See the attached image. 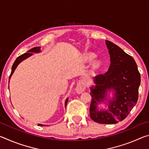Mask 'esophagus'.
Segmentation results:
<instances>
[{
	"instance_id": "esophagus-1",
	"label": "esophagus",
	"mask_w": 149,
	"mask_h": 149,
	"mask_svg": "<svg viewBox=\"0 0 149 149\" xmlns=\"http://www.w3.org/2000/svg\"><path fill=\"white\" fill-rule=\"evenodd\" d=\"M85 89V84H84V82L80 81L77 84L76 88H75V91H76L78 94H81V93H82L84 91Z\"/></svg>"
}]
</instances>
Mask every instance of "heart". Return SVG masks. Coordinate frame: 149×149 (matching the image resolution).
<instances>
[{
	"label": "heart",
	"mask_w": 149,
	"mask_h": 149,
	"mask_svg": "<svg viewBox=\"0 0 149 149\" xmlns=\"http://www.w3.org/2000/svg\"><path fill=\"white\" fill-rule=\"evenodd\" d=\"M93 58H94V56H93V55H90L89 56V60H92ZM99 66V64L98 62H95L94 63V64H93V68H97Z\"/></svg>",
	"instance_id": "1"
}]
</instances>
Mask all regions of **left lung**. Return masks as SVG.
<instances>
[{"mask_svg":"<svg viewBox=\"0 0 149 149\" xmlns=\"http://www.w3.org/2000/svg\"><path fill=\"white\" fill-rule=\"evenodd\" d=\"M106 45L110 65L104 74L93 78L95 85L90 88V117L95 122L114 124L124 120L137 103L141 76L132 56L107 40ZM111 91L114 94L112 98L109 95ZM102 103L107 109L99 108Z\"/></svg>","mask_w":149,"mask_h":149,"instance_id":"1","label":"left lung"}]
</instances>
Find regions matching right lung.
Wrapping results in <instances>:
<instances>
[{
    "mask_svg": "<svg viewBox=\"0 0 149 149\" xmlns=\"http://www.w3.org/2000/svg\"><path fill=\"white\" fill-rule=\"evenodd\" d=\"M39 52H41V47H34V48H33V49H31V50H28V51H27V52H26V53H24L22 55H21V56H19V57H17L16 60H15V62H14L13 65H12V72H11L10 75L9 79H10V77L12 75V74H14L15 70L16 69L17 66L20 64V63H21L22 61H24V60L27 59V58H29L31 56H32L33 53H39ZM9 82H10V81H9ZM68 100V98H67L66 100H65V107H66ZM38 125H39V126H45V125L41 124V123H39Z\"/></svg>",
    "mask_w": 149,
    "mask_h": 149,
    "instance_id": "add662e5",
    "label": "right lung"
}]
</instances>
